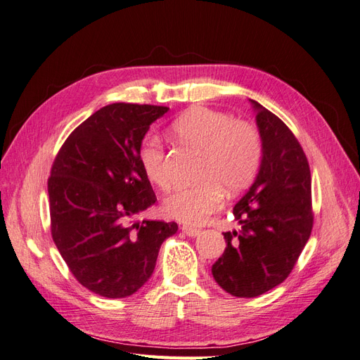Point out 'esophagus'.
<instances>
[{
  "instance_id": "1",
  "label": "esophagus",
  "mask_w": 360,
  "mask_h": 360,
  "mask_svg": "<svg viewBox=\"0 0 360 360\" xmlns=\"http://www.w3.org/2000/svg\"><path fill=\"white\" fill-rule=\"evenodd\" d=\"M181 231L186 234V236H189V237H195V236H198L200 234V230L198 228H193V226H188V225H183L181 226Z\"/></svg>"
}]
</instances>
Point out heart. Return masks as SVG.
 Here are the masks:
<instances>
[{"mask_svg": "<svg viewBox=\"0 0 360 360\" xmlns=\"http://www.w3.org/2000/svg\"><path fill=\"white\" fill-rule=\"evenodd\" d=\"M171 134L181 146L202 155V162L197 172L200 184L172 193L163 202V210L172 219L197 225L222 205V191L228 195L240 192L255 177L263 153L261 136L252 123L204 106L191 108L174 120ZM138 159L147 179L159 189L169 191L162 141L146 138Z\"/></svg>", "mask_w": 360, "mask_h": 360, "instance_id": "obj_1", "label": "heart"}]
</instances>
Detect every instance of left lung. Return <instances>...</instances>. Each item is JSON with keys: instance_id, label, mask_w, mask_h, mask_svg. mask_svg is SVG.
I'll return each instance as SVG.
<instances>
[{"instance_id": "1", "label": "left lung", "mask_w": 360, "mask_h": 360, "mask_svg": "<svg viewBox=\"0 0 360 360\" xmlns=\"http://www.w3.org/2000/svg\"><path fill=\"white\" fill-rule=\"evenodd\" d=\"M250 102L263 159L254 184L233 210L242 228L224 233L226 248L212 266L214 281L236 297H257L284 282L314 225L307 155L279 117Z\"/></svg>"}]
</instances>
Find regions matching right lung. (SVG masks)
I'll list each match as a JSON object with an SVG mask.
<instances>
[{
    "label": "right lung",
    "instance_id": "right-lung-1",
    "mask_svg": "<svg viewBox=\"0 0 360 360\" xmlns=\"http://www.w3.org/2000/svg\"><path fill=\"white\" fill-rule=\"evenodd\" d=\"M169 108L111 103L64 141L48 179L51 234L81 285L108 299L132 296L153 274L176 222L143 221L158 198L138 151Z\"/></svg>",
    "mask_w": 360,
    "mask_h": 360
}]
</instances>
